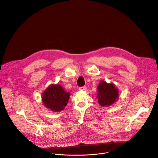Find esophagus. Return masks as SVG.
Instances as JSON below:
<instances>
[{"instance_id": "1", "label": "esophagus", "mask_w": 158, "mask_h": 158, "mask_svg": "<svg viewBox=\"0 0 158 158\" xmlns=\"http://www.w3.org/2000/svg\"><path fill=\"white\" fill-rule=\"evenodd\" d=\"M86 89V86H81V87H80L78 88V90L80 91H85Z\"/></svg>"}]
</instances>
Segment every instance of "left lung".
Masks as SVG:
<instances>
[{
	"instance_id": "8db88e82",
	"label": "left lung",
	"mask_w": 158,
	"mask_h": 158,
	"mask_svg": "<svg viewBox=\"0 0 158 158\" xmlns=\"http://www.w3.org/2000/svg\"><path fill=\"white\" fill-rule=\"evenodd\" d=\"M98 102L101 106H110L118 98V91L113 84L102 81L98 87Z\"/></svg>"
}]
</instances>
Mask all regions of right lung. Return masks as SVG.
I'll use <instances>...</instances> for the list:
<instances>
[{"instance_id":"obj_1","label":"right lung","mask_w":158,"mask_h":158,"mask_svg":"<svg viewBox=\"0 0 158 158\" xmlns=\"http://www.w3.org/2000/svg\"><path fill=\"white\" fill-rule=\"evenodd\" d=\"M70 93L65 92L59 85L50 86L42 94V101L45 106L53 111L63 110L67 105Z\"/></svg>"}]
</instances>
